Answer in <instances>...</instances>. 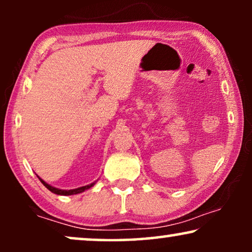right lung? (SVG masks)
I'll use <instances>...</instances> for the list:
<instances>
[{
  "label": "right lung",
  "instance_id": "add662e5",
  "mask_svg": "<svg viewBox=\"0 0 252 252\" xmlns=\"http://www.w3.org/2000/svg\"><path fill=\"white\" fill-rule=\"evenodd\" d=\"M39 178V177H37ZM40 181L42 182L44 187H46L47 189H49V190L51 192H54V194H57V195H63V196H68V195H77V194H80V192L87 190V189L92 188L93 186L95 185V182H93V184L91 185H87V186H82V187H79V188H75V189H70V190H65V189H60V188H56V187H53V186L48 185L46 181H43L42 179L39 178Z\"/></svg>",
  "mask_w": 252,
  "mask_h": 252
}]
</instances>
